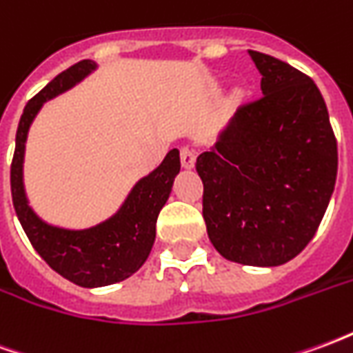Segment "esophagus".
<instances>
[{
  "label": "esophagus",
  "instance_id": "esophagus-1",
  "mask_svg": "<svg viewBox=\"0 0 353 353\" xmlns=\"http://www.w3.org/2000/svg\"><path fill=\"white\" fill-rule=\"evenodd\" d=\"M181 164H183V168H192L194 166V159H196V154L192 149L189 147H181Z\"/></svg>",
  "mask_w": 353,
  "mask_h": 353
}]
</instances>
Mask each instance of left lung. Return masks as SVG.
<instances>
[{
	"label": "left lung",
	"instance_id": "8db88e82",
	"mask_svg": "<svg viewBox=\"0 0 353 353\" xmlns=\"http://www.w3.org/2000/svg\"><path fill=\"white\" fill-rule=\"evenodd\" d=\"M263 75L259 100L240 105L196 159L208 236L225 259L278 266L308 245L333 194L336 138L316 83L250 50Z\"/></svg>",
	"mask_w": 353,
	"mask_h": 353
}]
</instances>
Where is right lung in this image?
Segmentation results:
<instances>
[{
    "instance_id": "right-lung-1",
    "label": "right lung",
    "mask_w": 353,
    "mask_h": 353,
    "mask_svg": "<svg viewBox=\"0 0 353 353\" xmlns=\"http://www.w3.org/2000/svg\"><path fill=\"white\" fill-rule=\"evenodd\" d=\"M94 70L96 62L81 60L57 75L28 101L20 117L11 164L12 204L26 236L52 270L81 288L111 285L130 278L141 268L154 244L159 212L166 204L174 177L181 168L179 151L172 149L159 168L134 185L115 215L90 229H60L43 221L30 208L22 177L30 124L34 123L45 101L77 85Z\"/></svg>"
}]
</instances>
